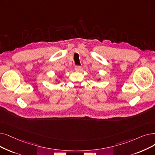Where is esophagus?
<instances>
[{"label": "esophagus", "instance_id": "obj_1", "mask_svg": "<svg viewBox=\"0 0 155 155\" xmlns=\"http://www.w3.org/2000/svg\"><path fill=\"white\" fill-rule=\"evenodd\" d=\"M75 70L76 71H80V70H81V66H75Z\"/></svg>", "mask_w": 155, "mask_h": 155}]
</instances>
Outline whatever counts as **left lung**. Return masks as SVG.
Here are the masks:
<instances>
[{"label":"left lung","mask_w":155,"mask_h":155,"mask_svg":"<svg viewBox=\"0 0 155 155\" xmlns=\"http://www.w3.org/2000/svg\"><path fill=\"white\" fill-rule=\"evenodd\" d=\"M99 80H100V78L98 79V81H99Z\"/></svg>","instance_id":"left-lung-1"}]
</instances>
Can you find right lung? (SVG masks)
I'll use <instances>...</instances> for the list:
<instances>
[{"instance_id":"add662e5","label":"right lung","mask_w":155,"mask_h":155,"mask_svg":"<svg viewBox=\"0 0 155 155\" xmlns=\"http://www.w3.org/2000/svg\"><path fill=\"white\" fill-rule=\"evenodd\" d=\"M58 77H59V78L60 79V78H61V75H60V76H59ZM56 80V81H58V82H59V80H58V79H57V78H56V80Z\"/></svg>"}]
</instances>
